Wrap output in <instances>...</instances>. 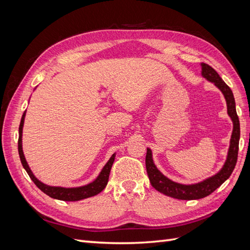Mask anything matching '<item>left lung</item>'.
I'll list each match as a JSON object with an SVG mask.
<instances>
[{"mask_svg": "<svg viewBox=\"0 0 250 250\" xmlns=\"http://www.w3.org/2000/svg\"><path fill=\"white\" fill-rule=\"evenodd\" d=\"M202 66V76L207 78L208 81L215 83V85L223 93L226 104H228L229 116L231 118L233 123V130L230 139V146L229 150L228 160H226L221 171L217 173L213 177L208 178L202 183L186 186L176 184L174 181L168 179L166 176L157 170L152 161V153L151 150L147 148L146 154V169L148 177L152 187L165 195L170 197L181 199V200H193L207 197L209 194L213 193L216 188L220 187L224 181L228 179L232 173L234 167H236L238 160V151H239V140H240V122L239 117L236 110V102H234L233 94L229 86L219 76V74L207 63H201Z\"/></svg>", "mask_w": 250, "mask_h": 250, "instance_id": "8db88e82", "label": "left lung"}]
</instances>
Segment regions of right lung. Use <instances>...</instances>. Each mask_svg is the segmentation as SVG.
Instances as JSON below:
<instances>
[{"label":"right lung","instance_id":"obj_1","mask_svg":"<svg viewBox=\"0 0 250 250\" xmlns=\"http://www.w3.org/2000/svg\"><path fill=\"white\" fill-rule=\"evenodd\" d=\"M25 113L22 115L21 120V124L19 128V154L22 167L25 168L27 171L28 175L30 178L32 179L33 183L37 186V188L42 190L44 194H47L48 196L52 198L59 199V200H63V201H78L81 199H85L88 197H92V196H95L97 194H99L104 190V188L106 187L108 183V177H109V173L111 166L113 164V161H115V154H112L110 157V160L107 162V164L104 166V168L102 169L100 175L97 177L95 181H93L92 184H89L84 187H80V188H60V187H50L47 185H43L42 183L35 178L33 175V173L30 170L29 166L25 160L24 153H22V149H21V132H22V125H24V119H25Z\"/></svg>","mask_w":250,"mask_h":250}]
</instances>
